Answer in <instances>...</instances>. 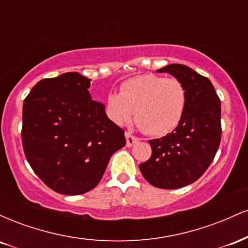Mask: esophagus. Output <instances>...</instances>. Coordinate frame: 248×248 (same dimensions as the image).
<instances>
[{
    "mask_svg": "<svg viewBox=\"0 0 248 248\" xmlns=\"http://www.w3.org/2000/svg\"><path fill=\"white\" fill-rule=\"evenodd\" d=\"M124 135H126V140H127V147H132L133 144H135L136 142L139 141V139L136 138V136L132 135V134H130V133L126 132V134H124Z\"/></svg>",
    "mask_w": 248,
    "mask_h": 248,
    "instance_id": "obj_1",
    "label": "esophagus"
}]
</instances>
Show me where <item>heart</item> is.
I'll return each mask as SVG.
<instances>
[{
    "instance_id": "1",
    "label": "heart",
    "mask_w": 248,
    "mask_h": 248,
    "mask_svg": "<svg viewBox=\"0 0 248 248\" xmlns=\"http://www.w3.org/2000/svg\"><path fill=\"white\" fill-rule=\"evenodd\" d=\"M186 102V88L181 80L141 75L122 82L119 93H109L106 109L116 124H126L134 113L135 121L144 133L164 136L179 124Z\"/></svg>"
}]
</instances>
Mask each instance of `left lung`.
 I'll return each instance as SVG.
<instances>
[{
	"mask_svg": "<svg viewBox=\"0 0 248 248\" xmlns=\"http://www.w3.org/2000/svg\"><path fill=\"white\" fill-rule=\"evenodd\" d=\"M157 72L183 82L186 108L171 133L149 141L152 156L140 171L154 186L178 189L197 181L215 158L221 139L220 99L211 81L186 65L170 64Z\"/></svg>",
	"mask_w": 248,
	"mask_h": 248,
	"instance_id": "1",
	"label": "left lung"
}]
</instances>
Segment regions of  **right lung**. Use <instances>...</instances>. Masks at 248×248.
Returning <instances> with one entry per match:
<instances>
[{"mask_svg": "<svg viewBox=\"0 0 248 248\" xmlns=\"http://www.w3.org/2000/svg\"><path fill=\"white\" fill-rule=\"evenodd\" d=\"M91 79L78 72L43 79L23 104L22 143L39 178L62 195L94 189L110 156L126 146L124 130L93 101Z\"/></svg>", "mask_w": 248, "mask_h": 248, "instance_id": "add662e5", "label": "right lung"}]
</instances>
